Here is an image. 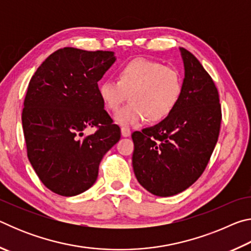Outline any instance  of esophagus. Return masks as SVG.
<instances>
[{
  "mask_svg": "<svg viewBox=\"0 0 251 251\" xmlns=\"http://www.w3.org/2000/svg\"><path fill=\"white\" fill-rule=\"evenodd\" d=\"M121 133H122V136H123V137H128V136H130L131 131H130V129H129V128H127V127H122Z\"/></svg>",
  "mask_w": 251,
  "mask_h": 251,
  "instance_id": "obj_1",
  "label": "esophagus"
}]
</instances>
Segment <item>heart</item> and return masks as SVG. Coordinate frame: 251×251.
Wrapping results in <instances>:
<instances>
[{
	"instance_id": "1",
	"label": "heart",
	"mask_w": 251,
	"mask_h": 251,
	"mask_svg": "<svg viewBox=\"0 0 251 251\" xmlns=\"http://www.w3.org/2000/svg\"><path fill=\"white\" fill-rule=\"evenodd\" d=\"M182 76L178 70L148 58H135L117 72V80L99 85V95L106 108L116 112L129 95L130 104L116 113L121 126L138 125L147 118L159 122L168 117L179 101Z\"/></svg>"
}]
</instances>
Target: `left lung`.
<instances>
[{
	"mask_svg": "<svg viewBox=\"0 0 251 251\" xmlns=\"http://www.w3.org/2000/svg\"><path fill=\"white\" fill-rule=\"evenodd\" d=\"M185 77L173 113L131 135L133 168L139 184L155 196H174L205 171L218 141L222 107L217 87L201 62L179 48Z\"/></svg>",
	"mask_w": 251,
	"mask_h": 251,
	"instance_id": "obj_1",
	"label": "left lung"
}]
</instances>
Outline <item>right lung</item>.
Wrapping results in <instances>:
<instances>
[{
    "label": "right lung",
    "mask_w": 251,
    "mask_h": 251,
    "mask_svg": "<svg viewBox=\"0 0 251 251\" xmlns=\"http://www.w3.org/2000/svg\"><path fill=\"white\" fill-rule=\"evenodd\" d=\"M116 61L109 50H57L29 80L22 125L27 157L41 181L71 197L94 185L101 158L121 129L99 95L97 82ZM97 131L83 136L84 129Z\"/></svg>",
    "instance_id": "obj_1"
}]
</instances>
